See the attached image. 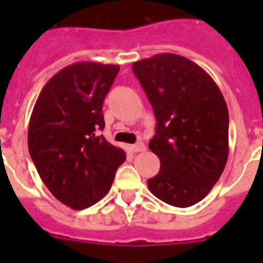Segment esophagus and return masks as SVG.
<instances>
[{
	"label": "esophagus",
	"instance_id": "obj_1",
	"mask_svg": "<svg viewBox=\"0 0 263 263\" xmlns=\"http://www.w3.org/2000/svg\"><path fill=\"white\" fill-rule=\"evenodd\" d=\"M146 150V146H145L142 142H137V144L132 145L131 146V151L132 153H142V151Z\"/></svg>",
	"mask_w": 263,
	"mask_h": 263
}]
</instances>
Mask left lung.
<instances>
[{
    "label": "left lung",
    "mask_w": 263,
    "mask_h": 263,
    "mask_svg": "<svg viewBox=\"0 0 263 263\" xmlns=\"http://www.w3.org/2000/svg\"><path fill=\"white\" fill-rule=\"evenodd\" d=\"M154 109L148 148L160 171L147 181L155 197L176 208L200 202L219 181L229 155V113L216 82L197 63L159 53L132 65Z\"/></svg>",
    "instance_id": "1"
}]
</instances>
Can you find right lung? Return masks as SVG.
Wrapping results in <instances>:
<instances>
[{
    "instance_id": "1",
    "label": "right lung",
    "mask_w": 263,
    "mask_h": 263,
    "mask_svg": "<svg viewBox=\"0 0 263 263\" xmlns=\"http://www.w3.org/2000/svg\"><path fill=\"white\" fill-rule=\"evenodd\" d=\"M118 65L82 61L58 71L33 108L28 146L39 177L63 205L82 210L102 200L126 160L103 131V102Z\"/></svg>"
}]
</instances>
